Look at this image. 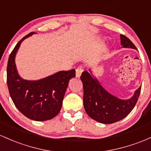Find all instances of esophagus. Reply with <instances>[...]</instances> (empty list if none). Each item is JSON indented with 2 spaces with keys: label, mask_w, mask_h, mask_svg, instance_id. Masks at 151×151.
Here are the masks:
<instances>
[{
  "label": "esophagus",
  "mask_w": 151,
  "mask_h": 151,
  "mask_svg": "<svg viewBox=\"0 0 151 151\" xmlns=\"http://www.w3.org/2000/svg\"><path fill=\"white\" fill-rule=\"evenodd\" d=\"M83 71V68L82 66L78 67L77 68H76V77H77V78H80V76H81V74H82Z\"/></svg>",
  "instance_id": "obj_1"
}]
</instances>
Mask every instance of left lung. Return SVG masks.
<instances>
[{"label":"left lung","instance_id":"8db88e82","mask_svg":"<svg viewBox=\"0 0 151 151\" xmlns=\"http://www.w3.org/2000/svg\"><path fill=\"white\" fill-rule=\"evenodd\" d=\"M122 47L137 49L126 35H121ZM83 71L81 76L83 86V106L86 112L95 121L111 124L123 119L135 107L140 93L141 86L128 100H122L107 92L96 78Z\"/></svg>","mask_w":151,"mask_h":151}]
</instances>
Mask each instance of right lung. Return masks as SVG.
I'll use <instances>...</instances> for the list:
<instances>
[{"instance_id":"obj_1","label":"right lung","mask_w":151,"mask_h":151,"mask_svg":"<svg viewBox=\"0 0 151 151\" xmlns=\"http://www.w3.org/2000/svg\"><path fill=\"white\" fill-rule=\"evenodd\" d=\"M34 33L31 32L23 37L10 54L7 85L12 101L20 112L33 121H44L52 119L60 112L69 81L76 76V70L59 71L38 81H27L21 78L17 71L15 58L22 41Z\"/></svg>"}]
</instances>
